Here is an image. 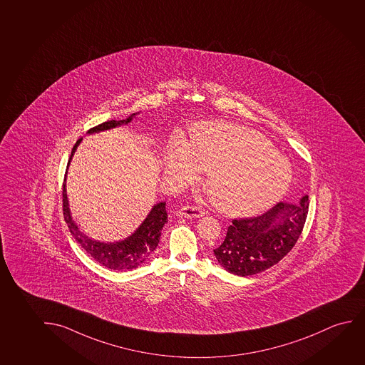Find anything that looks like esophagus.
<instances>
[{"label": "esophagus", "mask_w": 365, "mask_h": 365, "mask_svg": "<svg viewBox=\"0 0 365 365\" xmlns=\"http://www.w3.org/2000/svg\"><path fill=\"white\" fill-rule=\"evenodd\" d=\"M202 214H204V211L201 210L200 207H197V206H182L180 210H178V216L187 217V219L201 217Z\"/></svg>", "instance_id": "1"}]
</instances>
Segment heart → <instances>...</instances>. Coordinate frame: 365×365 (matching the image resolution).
<instances>
[{
  "instance_id": "obj_1",
  "label": "heart",
  "mask_w": 365,
  "mask_h": 365,
  "mask_svg": "<svg viewBox=\"0 0 365 365\" xmlns=\"http://www.w3.org/2000/svg\"><path fill=\"white\" fill-rule=\"evenodd\" d=\"M165 174L175 182L209 171L206 187L214 205L231 215L267 210L288 191L293 169L262 135L224 121L197 125L189 143L175 138L165 155Z\"/></svg>"
}]
</instances>
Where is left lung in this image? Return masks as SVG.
<instances>
[{"label":"left lung","instance_id":"1","mask_svg":"<svg viewBox=\"0 0 365 365\" xmlns=\"http://www.w3.org/2000/svg\"><path fill=\"white\" fill-rule=\"evenodd\" d=\"M309 196L297 204L279 202L262 215L232 220L225 240L214 250L226 272L250 277L265 272L285 257L303 231Z\"/></svg>","mask_w":365,"mask_h":365}]
</instances>
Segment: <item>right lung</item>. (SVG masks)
I'll use <instances>...</instances> for the list:
<instances>
[{
    "mask_svg": "<svg viewBox=\"0 0 365 365\" xmlns=\"http://www.w3.org/2000/svg\"><path fill=\"white\" fill-rule=\"evenodd\" d=\"M138 113H133L128 118L120 120V121L111 120V121L100 123L98 126L90 128L88 134L101 133L105 130L118 128L121 125H128V123L133 121V118ZM81 141H83V138L77 140L76 144L73 146L71 156H70L68 164H67V170H68V165L71 163L72 156L75 154L77 146ZM62 196H63V200H62L63 201V216H65V221H66L72 237H75V240L81 245V247H83V250L88 252L90 257L111 270H118V272L120 270H133V269L140 267L159 245L161 230L165 224L168 222L166 202L163 201V202H158L153 206V209L145 217V220L140 224L139 227L130 237H125L123 240H118V242H98V240H93L91 237H88L83 231L80 230L76 222L72 219L68 200H67L66 178L63 182Z\"/></svg>",
    "mask_w": 365,
    "mask_h": 365,
    "instance_id": "add662e5",
    "label": "right lung"
}]
</instances>
